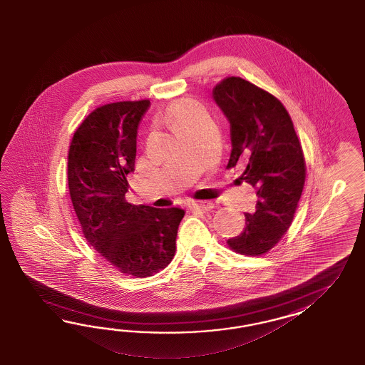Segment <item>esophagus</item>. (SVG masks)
<instances>
[{
    "label": "esophagus",
    "mask_w": 365,
    "mask_h": 365,
    "mask_svg": "<svg viewBox=\"0 0 365 365\" xmlns=\"http://www.w3.org/2000/svg\"><path fill=\"white\" fill-rule=\"evenodd\" d=\"M190 210H202L207 211L211 210L214 207V203L210 200H192L190 205H188Z\"/></svg>",
    "instance_id": "obj_1"
}]
</instances>
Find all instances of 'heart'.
I'll return each instance as SVG.
<instances>
[{
  "label": "heart",
  "instance_id": "b5f03b06",
  "mask_svg": "<svg viewBox=\"0 0 365 365\" xmlns=\"http://www.w3.org/2000/svg\"><path fill=\"white\" fill-rule=\"evenodd\" d=\"M167 115L173 125L175 128H180L188 123L195 122L203 118V110L195 101L185 99L174 103L167 110Z\"/></svg>",
  "mask_w": 365,
  "mask_h": 365
}]
</instances>
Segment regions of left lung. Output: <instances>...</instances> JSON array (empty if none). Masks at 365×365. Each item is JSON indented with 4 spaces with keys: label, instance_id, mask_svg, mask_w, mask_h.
<instances>
[{
    "label": "left lung",
    "instance_id": "obj_1",
    "mask_svg": "<svg viewBox=\"0 0 365 365\" xmlns=\"http://www.w3.org/2000/svg\"><path fill=\"white\" fill-rule=\"evenodd\" d=\"M212 99L230 123L227 168L245 167L241 180L255 188V212H245L243 232L227 243L234 252H269L293 222L305 183V159L293 122L279 100L241 78H227Z\"/></svg>",
    "mask_w": 365,
    "mask_h": 365
}]
</instances>
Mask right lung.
<instances>
[{"label":"right lung","instance_id":"right-lung-1","mask_svg":"<svg viewBox=\"0 0 365 365\" xmlns=\"http://www.w3.org/2000/svg\"><path fill=\"white\" fill-rule=\"evenodd\" d=\"M150 100L119 101L92 110L68 153V186L83 234L124 274L150 277L175 255L185 210L131 205L127 175L135 170L138 127Z\"/></svg>","mask_w":365,"mask_h":365}]
</instances>
